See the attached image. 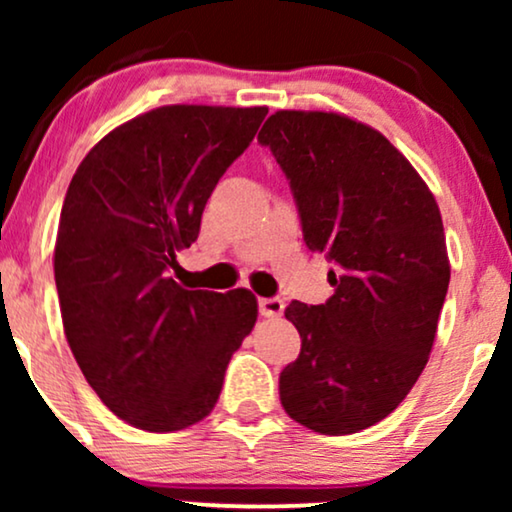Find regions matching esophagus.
<instances>
[{
	"label": "esophagus",
	"mask_w": 512,
	"mask_h": 512,
	"mask_svg": "<svg viewBox=\"0 0 512 512\" xmlns=\"http://www.w3.org/2000/svg\"><path fill=\"white\" fill-rule=\"evenodd\" d=\"M258 312H261L263 317H268V319L282 317L284 300H279V298H261V300H258Z\"/></svg>",
	"instance_id": "1"
}]
</instances>
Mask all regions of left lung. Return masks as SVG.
Listing matches in <instances>:
<instances>
[{"mask_svg":"<svg viewBox=\"0 0 512 512\" xmlns=\"http://www.w3.org/2000/svg\"><path fill=\"white\" fill-rule=\"evenodd\" d=\"M296 198L305 244L335 263L324 305L293 300L300 354L286 415L347 436L391 415L429 361L450 284L438 202L382 132L335 111H275L258 132Z\"/></svg>","mask_w":512,"mask_h":512,"instance_id":"left-lung-1","label":"left lung"}]
</instances>
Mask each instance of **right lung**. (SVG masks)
I'll list each match as a JSON object with an SVG mask.
<instances>
[{
  "label": "right lung",
  "instance_id": "add662e5",
  "mask_svg": "<svg viewBox=\"0 0 512 512\" xmlns=\"http://www.w3.org/2000/svg\"><path fill=\"white\" fill-rule=\"evenodd\" d=\"M268 107L167 104L102 137L67 188L53 268L62 326L100 401L137 429L181 431L219 401L258 317L247 289L174 282L223 172Z\"/></svg>",
  "mask_w": 512,
  "mask_h": 512
}]
</instances>
